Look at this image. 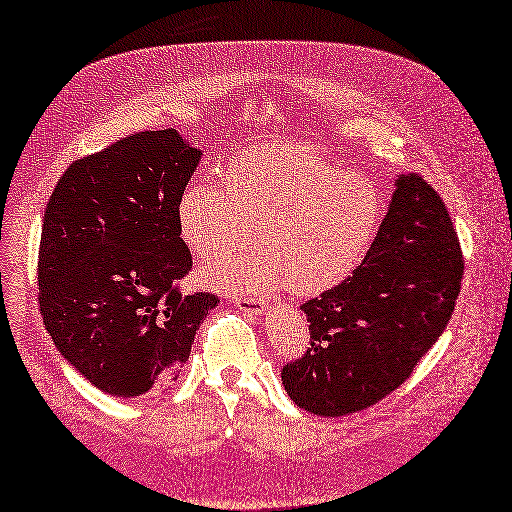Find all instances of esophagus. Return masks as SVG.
Masks as SVG:
<instances>
[{
	"label": "esophagus",
	"mask_w": 512,
	"mask_h": 512,
	"mask_svg": "<svg viewBox=\"0 0 512 512\" xmlns=\"http://www.w3.org/2000/svg\"><path fill=\"white\" fill-rule=\"evenodd\" d=\"M233 304L239 310L250 312V314H262L264 312V304L258 298H233Z\"/></svg>",
	"instance_id": "esophagus-1"
}]
</instances>
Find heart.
I'll list each match as a JSON object with an SVG mask.
<instances>
[{"label":"heart","mask_w":512,"mask_h":512,"mask_svg":"<svg viewBox=\"0 0 512 512\" xmlns=\"http://www.w3.org/2000/svg\"><path fill=\"white\" fill-rule=\"evenodd\" d=\"M221 181L223 189L189 183L177 200L179 235L204 260L243 250L256 227L260 248L202 269L216 289L323 294L358 269L377 237L383 214L377 185L306 143L239 150L223 164Z\"/></svg>","instance_id":"heart-1"}]
</instances>
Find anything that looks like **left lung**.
Segmentation results:
<instances>
[{
	"label": "left lung",
	"instance_id": "obj_1",
	"mask_svg": "<svg viewBox=\"0 0 512 512\" xmlns=\"http://www.w3.org/2000/svg\"><path fill=\"white\" fill-rule=\"evenodd\" d=\"M462 273L440 193L421 175H400L367 258L300 306L310 346L281 371L289 398L312 415L344 417L392 394L444 333Z\"/></svg>",
	"mask_w": 512,
	"mask_h": 512
}]
</instances>
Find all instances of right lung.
I'll use <instances>...</instances> for the list:
<instances>
[{
  "mask_svg": "<svg viewBox=\"0 0 512 512\" xmlns=\"http://www.w3.org/2000/svg\"><path fill=\"white\" fill-rule=\"evenodd\" d=\"M200 158L175 129L139 131L72 162L45 206L43 325L72 367L110 396L166 389L221 302L179 285L193 262L177 200Z\"/></svg>",
  "mask_w": 512,
  "mask_h": 512,
  "instance_id": "add662e5",
  "label": "right lung"
}]
</instances>
